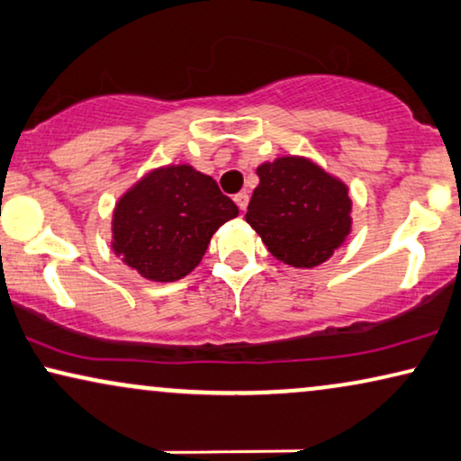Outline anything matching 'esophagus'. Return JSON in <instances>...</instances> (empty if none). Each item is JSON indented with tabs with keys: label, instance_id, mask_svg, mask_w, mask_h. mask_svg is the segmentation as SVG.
<instances>
[{
	"label": "esophagus",
	"instance_id": "34e87169",
	"mask_svg": "<svg viewBox=\"0 0 461 461\" xmlns=\"http://www.w3.org/2000/svg\"><path fill=\"white\" fill-rule=\"evenodd\" d=\"M235 203H237V207L241 209V212H245V207H248V203H249V194L248 193L235 194Z\"/></svg>",
	"mask_w": 461,
	"mask_h": 461
}]
</instances>
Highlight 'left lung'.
<instances>
[{
  "mask_svg": "<svg viewBox=\"0 0 461 461\" xmlns=\"http://www.w3.org/2000/svg\"><path fill=\"white\" fill-rule=\"evenodd\" d=\"M256 173L260 184L245 220L268 252L294 268H313L332 258L354 224L348 184L298 154L267 160Z\"/></svg>",
  "mask_w": 461,
  "mask_h": 461,
  "instance_id": "8db88e82",
  "label": "left lung"
}]
</instances>
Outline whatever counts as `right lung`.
<instances>
[{
	"mask_svg": "<svg viewBox=\"0 0 461 461\" xmlns=\"http://www.w3.org/2000/svg\"><path fill=\"white\" fill-rule=\"evenodd\" d=\"M239 216L216 179L193 165H160L118 196L112 252L143 279L177 282L194 271L213 232Z\"/></svg>",
	"mask_w": 461,
	"mask_h": 461,
	"instance_id": "obj_1",
	"label": "right lung"
}]
</instances>
